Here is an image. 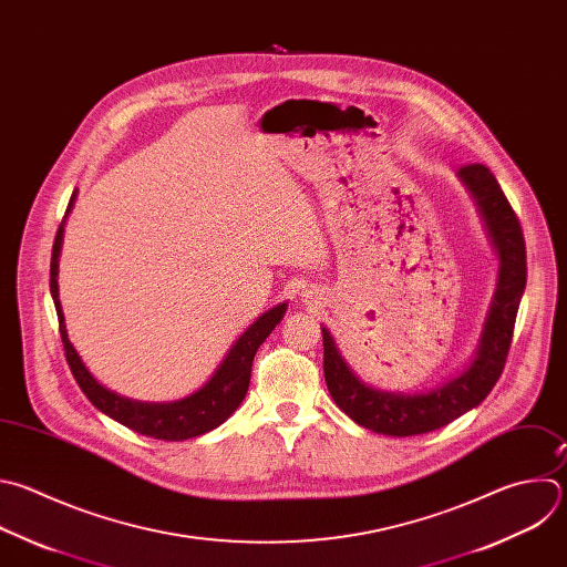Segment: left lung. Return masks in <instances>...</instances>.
Masks as SVG:
<instances>
[{"label": "left lung", "instance_id": "obj_1", "mask_svg": "<svg viewBox=\"0 0 567 567\" xmlns=\"http://www.w3.org/2000/svg\"><path fill=\"white\" fill-rule=\"evenodd\" d=\"M458 177L476 200L501 260L496 291L470 364L430 392H381L358 379L338 353L331 333L322 327L327 390L353 423L375 434L416 436L445 427L485 401L507 360L516 311L527 280L523 229L501 184L485 164H467L458 168Z\"/></svg>", "mask_w": 567, "mask_h": 567}]
</instances>
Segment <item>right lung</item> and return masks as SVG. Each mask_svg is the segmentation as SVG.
Returning <instances> with one entry per match:
<instances>
[{"mask_svg": "<svg viewBox=\"0 0 567 567\" xmlns=\"http://www.w3.org/2000/svg\"><path fill=\"white\" fill-rule=\"evenodd\" d=\"M75 200V194L69 203L66 214L71 212ZM62 238H64V220L58 229L55 243H53V254H51V296L55 302L58 320H60V336L64 342V355L66 362L75 375V381L80 390L86 394V399L106 416L113 421L122 423L124 427L151 436L157 441H186V439H196L203 436L218 425H223L243 403L247 390H249V379H251V362L258 351V347L265 342V338L274 331V327L282 320L287 305H276L249 329L234 342L220 367L214 371L212 379L192 396L173 401V403H142V401H131L124 396H117L115 392L106 390L100 385L82 358L78 355L75 347L69 340L66 324H64V313L60 305V289H58V262H60V249H62Z\"/></svg>", "mask_w": 567, "mask_h": 567, "instance_id": "obj_1", "label": "right lung"}]
</instances>
